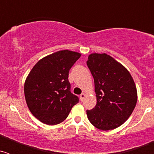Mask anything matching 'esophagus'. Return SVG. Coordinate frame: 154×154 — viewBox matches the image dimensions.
<instances>
[{
  "instance_id": "34e87169",
  "label": "esophagus",
  "mask_w": 154,
  "mask_h": 154,
  "mask_svg": "<svg viewBox=\"0 0 154 154\" xmlns=\"http://www.w3.org/2000/svg\"><path fill=\"white\" fill-rule=\"evenodd\" d=\"M85 93H82L81 95H80V100L82 102L84 100V99H85Z\"/></svg>"
}]
</instances>
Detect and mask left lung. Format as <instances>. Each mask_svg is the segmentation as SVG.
Masks as SVG:
<instances>
[{"instance_id":"obj_1","label":"left lung","mask_w":154,"mask_h":154,"mask_svg":"<svg viewBox=\"0 0 154 154\" xmlns=\"http://www.w3.org/2000/svg\"><path fill=\"white\" fill-rule=\"evenodd\" d=\"M94 79L96 106L86 110L90 123L102 130L119 127L137 101L135 83L127 69L106 54H91L86 62Z\"/></svg>"}]
</instances>
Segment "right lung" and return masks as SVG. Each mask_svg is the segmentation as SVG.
<instances>
[{
    "label": "right lung",
    "instance_id": "right-lung-1",
    "mask_svg": "<svg viewBox=\"0 0 154 154\" xmlns=\"http://www.w3.org/2000/svg\"><path fill=\"white\" fill-rule=\"evenodd\" d=\"M80 56L69 50L57 51L38 61L30 72L24 96L31 112L42 123H62L79 101L71 92L69 72Z\"/></svg>",
    "mask_w": 154,
    "mask_h": 154
}]
</instances>
